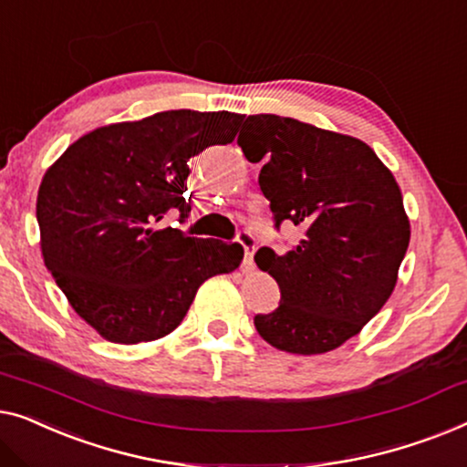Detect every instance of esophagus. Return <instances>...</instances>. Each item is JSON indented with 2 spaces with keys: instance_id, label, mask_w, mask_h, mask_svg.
Segmentation results:
<instances>
[{
  "instance_id": "esophagus-1",
  "label": "esophagus",
  "mask_w": 467,
  "mask_h": 467,
  "mask_svg": "<svg viewBox=\"0 0 467 467\" xmlns=\"http://www.w3.org/2000/svg\"><path fill=\"white\" fill-rule=\"evenodd\" d=\"M236 241L245 249V258H243V271H252L254 268V252H255V236L249 231L236 233Z\"/></svg>"
}]
</instances>
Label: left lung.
<instances>
[{
	"instance_id": "8db88e82",
	"label": "left lung",
	"mask_w": 467,
	"mask_h": 467,
	"mask_svg": "<svg viewBox=\"0 0 467 467\" xmlns=\"http://www.w3.org/2000/svg\"><path fill=\"white\" fill-rule=\"evenodd\" d=\"M239 143L265 161L258 183L275 231L292 222L302 239L285 254L255 252L281 300L254 326L281 351L315 356L362 330L391 296L410 241L391 171L356 137L275 114L247 116Z\"/></svg>"
}]
</instances>
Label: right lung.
Returning <instances> with one entry per match:
<instances>
[{
	"label": "right lung",
	"instance_id": "right-lung-1",
	"mask_svg": "<svg viewBox=\"0 0 467 467\" xmlns=\"http://www.w3.org/2000/svg\"><path fill=\"white\" fill-rule=\"evenodd\" d=\"M241 114L171 109L90 130L46 171L37 192L42 255L76 313L111 343L173 332L202 281L231 273L239 243L196 239L156 222L183 196L188 162L234 140Z\"/></svg>",
	"mask_w": 467,
	"mask_h": 467
}]
</instances>
